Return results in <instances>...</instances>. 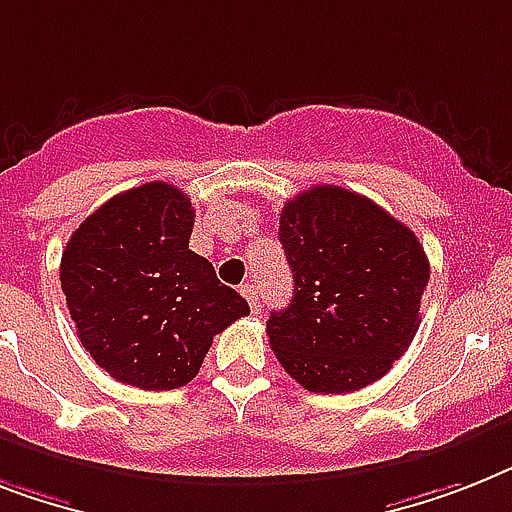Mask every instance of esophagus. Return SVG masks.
I'll return each instance as SVG.
<instances>
[{
    "instance_id": "1",
    "label": "esophagus",
    "mask_w": 512,
    "mask_h": 512,
    "mask_svg": "<svg viewBox=\"0 0 512 512\" xmlns=\"http://www.w3.org/2000/svg\"><path fill=\"white\" fill-rule=\"evenodd\" d=\"M240 293H243V298L248 301L253 314H259V290H256V285H243L240 287Z\"/></svg>"
}]
</instances>
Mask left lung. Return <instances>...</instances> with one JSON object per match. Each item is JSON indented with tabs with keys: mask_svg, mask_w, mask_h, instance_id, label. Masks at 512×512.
I'll list each match as a JSON object with an SVG mask.
<instances>
[{
	"mask_svg": "<svg viewBox=\"0 0 512 512\" xmlns=\"http://www.w3.org/2000/svg\"><path fill=\"white\" fill-rule=\"evenodd\" d=\"M280 240L293 301L266 335L282 369L324 395L382 379L421 322L429 259L416 232L353 190L314 185L285 204Z\"/></svg>",
	"mask_w": 512,
	"mask_h": 512,
	"instance_id": "1",
	"label": "left lung"
}]
</instances>
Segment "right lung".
<instances>
[{"instance_id":"right-lung-1","label":"right lung","mask_w":512,"mask_h":512,"mask_svg":"<svg viewBox=\"0 0 512 512\" xmlns=\"http://www.w3.org/2000/svg\"><path fill=\"white\" fill-rule=\"evenodd\" d=\"M196 209L170 183L130 188L73 232L59 280L80 345L117 382L177 390L251 308L188 248Z\"/></svg>"}]
</instances>
